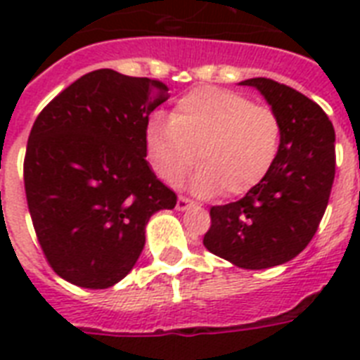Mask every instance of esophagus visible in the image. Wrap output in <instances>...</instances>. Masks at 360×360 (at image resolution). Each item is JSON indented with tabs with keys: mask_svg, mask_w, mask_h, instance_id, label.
I'll return each instance as SVG.
<instances>
[{
	"mask_svg": "<svg viewBox=\"0 0 360 360\" xmlns=\"http://www.w3.org/2000/svg\"><path fill=\"white\" fill-rule=\"evenodd\" d=\"M192 203H194V202H192L191 198H186V196L177 198V209H179V211H185V209H188Z\"/></svg>",
	"mask_w": 360,
	"mask_h": 360,
	"instance_id": "obj_1",
	"label": "esophagus"
}]
</instances>
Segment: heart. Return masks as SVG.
Returning <instances> with one entry per match:
<instances>
[{"label":"heart","mask_w":360,"mask_h":360,"mask_svg":"<svg viewBox=\"0 0 360 360\" xmlns=\"http://www.w3.org/2000/svg\"><path fill=\"white\" fill-rule=\"evenodd\" d=\"M153 168L179 179L196 162L192 186L205 196H240L262 183L280 149L273 110L243 93L203 86L177 98L169 117L153 115L146 130Z\"/></svg>","instance_id":"1"}]
</instances>
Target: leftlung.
Listing matches in <instances>:
<instances>
[{"label": "left lung", "mask_w": 360, "mask_h": 360, "mask_svg": "<svg viewBox=\"0 0 360 360\" xmlns=\"http://www.w3.org/2000/svg\"><path fill=\"white\" fill-rule=\"evenodd\" d=\"M280 123V149L267 177L245 198L211 207L209 252L237 267L290 262L318 231L335 181V129L318 104L271 78H250Z\"/></svg>", "instance_id": "left-lung-1"}]
</instances>
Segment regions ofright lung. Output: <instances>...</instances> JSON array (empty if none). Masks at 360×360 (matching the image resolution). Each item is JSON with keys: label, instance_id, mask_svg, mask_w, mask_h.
Returning <instances> with one entry per match:
<instances>
[{"label": "right lung", "instance_id": "add662e5", "mask_svg": "<svg viewBox=\"0 0 360 360\" xmlns=\"http://www.w3.org/2000/svg\"><path fill=\"white\" fill-rule=\"evenodd\" d=\"M168 86L112 69L87 72L37 115L24 158L33 228L50 267L104 290L130 273L146 224L177 196L149 168V115Z\"/></svg>", "mask_w": 360, "mask_h": 360}]
</instances>
